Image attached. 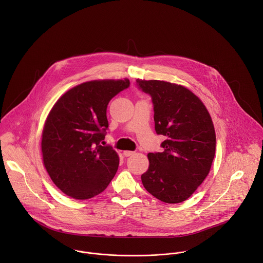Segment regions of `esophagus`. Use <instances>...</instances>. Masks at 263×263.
<instances>
[{
    "mask_svg": "<svg viewBox=\"0 0 263 263\" xmlns=\"http://www.w3.org/2000/svg\"><path fill=\"white\" fill-rule=\"evenodd\" d=\"M134 154H135V152H133V151H124L123 152V156H125V157H129V156H132Z\"/></svg>",
    "mask_w": 263,
    "mask_h": 263,
    "instance_id": "obj_1",
    "label": "esophagus"
}]
</instances>
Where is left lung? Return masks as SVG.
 <instances>
[{"instance_id":"obj_1","label":"left lung","mask_w":263,"mask_h":263,"mask_svg":"<svg viewBox=\"0 0 263 263\" xmlns=\"http://www.w3.org/2000/svg\"><path fill=\"white\" fill-rule=\"evenodd\" d=\"M150 94L155 130L166 140L162 153H149V168L142 175L144 187L166 203L189 198L210 173L216 133L202 101L186 87L160 80H137Z\"/></svg>"}]
</instances>
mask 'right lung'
<instances>
[{"label": "right lung", "mask_w": 263, "mask_h": 263, "mask_svg": "<svg viewBox=\"0 0 263 263\" xmlns=\"http://www.w3.org/2000/svg\"><path fill=\"white\" fill-rule=\"evenodd\" d=\"M129 80H93L63 94L48 113L41 135L42 162L50 179L74 199L101 193L119 165L118 154L103 147L106 109Z\"/></svg>", "instance_id": "1"}]
</instances>
